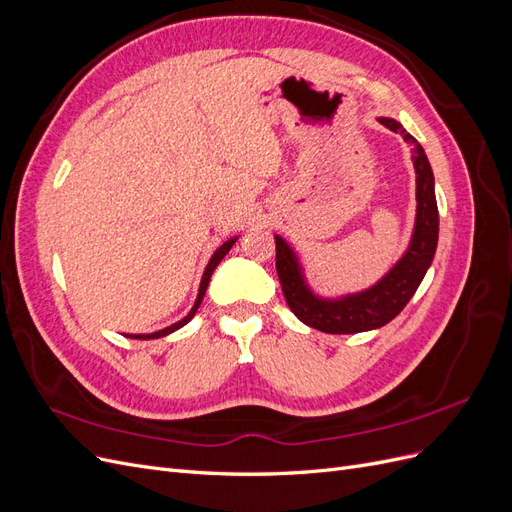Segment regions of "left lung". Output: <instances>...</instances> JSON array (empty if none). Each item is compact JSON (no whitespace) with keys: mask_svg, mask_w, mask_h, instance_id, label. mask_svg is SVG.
<instances>
[{"mask_svg":"<svg viewBox=\"0 0 512 512\" xmlns=\"http://www.w3.org/2000/svg\"><path fill=\"white\" fill-rule=\"evenodd\" d=\"M380 123L384 128L399 132L404 141L412 145V160L416 168V226L404 258L374 288L327 301L318 299L305 286L297 256L282 237H275V269L286 303L301 322L322 333H361L391 322L408 305L416 288L421 286L438 247V203L425 151L421 143L401 128V123L395 119L380 117Z\"/></svg>","mask_w":512,"mask_h":512,"instance_id":"obj_1","label":"left lung"}]
</instances>
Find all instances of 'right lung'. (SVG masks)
<instances>
[{
  "instance_id": "obj_1",
  "label": "right lung",
  "mask_w": 512,
  "mask_h": 512,
  "mask_svg": "<svg viewBox=\"0 0 512 512\" xmlns=\"http://www.w3.org/2000/svg\"><path fill=\"white\" fill-rule=\"evenodd\" d=\"M235 241L237 239H230V241H226L224 245H220L218 247V252H215L213 256H211V260H209V265H207V269H205V273H203V280H200V288H198V297H196V303H194V307H192V312L185 316L183 320H179V322H175L173 327H166V329H162V331H156V333H151V335H128V337H132V339H158V337H164V335H168V333H173V331H177V329H181L183 324H188L192 318H194V314H196V309L200 307V301H203V297H205V290H207V286H209V280H211V275H213V271H215V267L220 265V260L230 252V247L235 245Z\"/></svg>"
}]
</instances>
